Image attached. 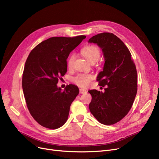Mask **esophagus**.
<instances>
[{
	"mask_svg": "<svg viewBox=\"0 0 159 159\" xmlns=\"http://www.w3.org/2000/svg\"><path fill=\"white\" fill-rule=\"evenodd\" d=\"M79 91H80V93H81V94H84V93H87L86 90H85V89H80L79 90Z\"/></svg>",
	"mask_w": 159,
	"mask_h": 159,
	"instance_id": "obj_1",
	"label": "esophagus"
}]
</instances>
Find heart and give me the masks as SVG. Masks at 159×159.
<instances>
[{
    "mask_svg": "<svg viewBox=\"0 0 159 159\" xmlns=\"http://www.w3.org/2000/svg\"><path fill=\"white\" fill-rule=\"evenodd\" d=\"M81 53L86 60L89 62L96 61L100 56V51L98 47L93 45H89L84 46L81 49ZM75 60V54H71L69 56L67 63L68 68L70 69L73 66V63ZM93 79V75L89 73H79L73 78L74 83L80 87H86L90 84L92 80Z\"/></svg>",
    "mask_w": 159,
    "mask_h": 159,
    "instance_id": "heart-1",
    "label": "heart"
}]
</instances>
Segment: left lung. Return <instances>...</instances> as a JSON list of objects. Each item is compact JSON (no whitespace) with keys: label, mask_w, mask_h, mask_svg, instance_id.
<instances>
[{"label":"left lung","mask_w":159,"mask_h":159,"mask_svg":"<svg viewBox=\"0 0 159 159\" xmlns=\"http://www.w3.org/2000/svg\"><path fill=\"white\" fill-rule=\"evenodd\" d=\"M89 43L97 44L105 58L103 71L97 77L105 92L91 90L89 109L102 124L111 125L119 122L130 110L138 90L136 67L131 53L116 35L102 33L90 38Z\"/></svg>","instance_id":"obj_1"}]
</instances>
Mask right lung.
Segmentation results:
<instances>
[{"mask_svg": "<svg viewBox=\"0 0 159 159\" xmlns=\"http://www.w3.org/2000/svg\"><path fill=\"white\" fill-rule=\"evenodd\" d=\"M85 38V35L51 37L29 54L23 73L22 88L29 113L40 125L57 129L67 120L79 88L69 84L62 90L57 84L67 73L70 52Z\"/></svg>", "mask_w": 159, "mask_h": 159, "instance_id": "add662e5", "label": "right lung"}]
</instances>
